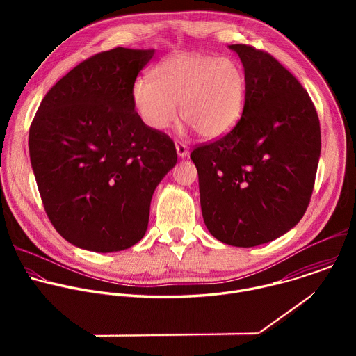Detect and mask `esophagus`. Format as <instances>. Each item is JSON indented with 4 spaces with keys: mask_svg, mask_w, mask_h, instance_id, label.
I'll return each mask as SVG.
<instances>
[{
    "mask_svg": "<svg viewBox=\"0 0 356 356\" xmlns=\"http://www.w3.org/2000/svg\"><path fill=\"white\" fill-rule=\"evenodd\" d=\"M175 145H176V152H177V155H179V158H186L187 155H188V147H187V145H184L183 142H180V140H175Z\"/></svg>",
    "mask_w": 356,
    "mask_h": 356,
    "instance_id": "obj_1",
    "label": "esophagus"
}]
</instances>
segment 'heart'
<instances>
[{"instance_id": "obj_1", "label": "heart", "mask_w": 356, "mask_h": 356, "mask_svg": "<svg viewBox=\"0 0 356 356\" xmlns=\"http://www.w3.org/2000/svg\"><path fill=\"white\" fill-rule=\"evenodd\" d=\"M246 97V79L231 59L209 55H172L132 86L134 107L145 125L166 129L177 118L204 139L228 134L239 121Z\"/></svg>"}]
</instances>
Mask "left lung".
<instances>
[{
  "label": "left lung",
  "mask_w": 356,
  "mask_h": 356,
  "mask_svg": "<svg viewBox=\"0 0 356 356\" xmlns=\"http://www.w3.org/2000/svg\"><path fill=\"white\" fill-rule=\"evenodd\" d=\"M246 79L241 120L224 136L198 145L201 213L218 241L250 248L290 231L306 213L321 152L316 107L272 55L229 44Z\"/></svg>",
  "instance_id": "obj_1"
}]
</instances>
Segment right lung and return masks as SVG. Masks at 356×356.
<instances>
[{
    "mask_svg": "<svg viewBox=\"0 0 356 356\" xmlns=\"http://www.w3.org/2000/svg\"><path fill=\"white\" fill-rule=\"evenodd\" d=\"M155 50L97 54L47 91L29 128V156L44 211L70 243L92 252L135 245L150 200L176 165L173 140L143 124L132 86Z\"/></svg>",
    "mask_w": 356,
    "mask_h": 356,
    "instance_id": "right-lung-1",
    "label": "right lung"
}]
</instances>
